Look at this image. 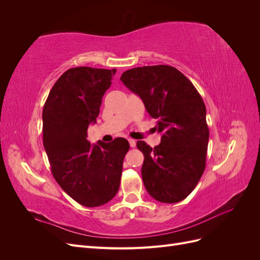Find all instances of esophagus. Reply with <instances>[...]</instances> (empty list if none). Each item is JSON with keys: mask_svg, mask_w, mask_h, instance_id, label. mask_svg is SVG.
<instances>
[{"mask_svg": "<svg viewBox=\"0 0 260 260\" xmlns=\"http://www.w3.org/2000/svg\"><path fill=\"white\" fill-rule=\"evenodd\" d=\"M128 141H129V144H130V146L131 147H135L136 146V140H133V139H128Z\"/></svg>", "mask_w": 260, "mask_h": 260, "instance_id": "obj_1", "label": "esophagus"}]
</instances>
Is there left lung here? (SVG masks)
Wrapping results in <instances>:
<instances>
[{"label":"left lung","mask_w":260,"mask_h":260,"mask_svg":"<svg viewBox=\"0 0 260 260\" xmlns=\"http://www.w3.org/2000/svg\"><path fill=\"white\" fill-rule=\"evenodd\" d=\"M120 80L143 101L162 133L154 148L144 141L143 183L161 203H178L194 190L206 166L209 130L206 107L193 83L175 67L144 66L124 72Z\"/></svg>","instance_id":"8db88e82"}]
</instances>
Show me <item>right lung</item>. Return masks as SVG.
Listing matches in <instances>:
<instances>
[{"label":"right lung","mask_w":260,"mask_h":260,"mask_svg":"<svg viewBox=\"0 0 260 260\" xmlns=\"http://www.w3.org/2000/svg\"><path fill=\"white\" fill-rule=\"evenodd\" d=\"M115 74L116 69L70 68L55 82L43 107V145L53 177L85 207H98L114 199L130 147L123 138L95 144L86 140Z\"/></svg>","instance_id":"1"}]
</instances>
